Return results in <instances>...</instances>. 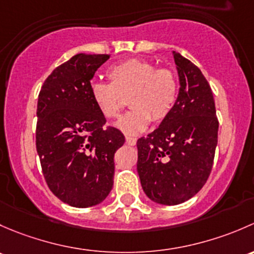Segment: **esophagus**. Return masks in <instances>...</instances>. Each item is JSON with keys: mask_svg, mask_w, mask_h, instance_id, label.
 <instances>
[{"mask_svg": "<svg viewBox=\"0 0 254 254\" xmlns=\"http://www.w3.org/2000/svg\"><path fill=\"white\" fill-rule=\"evenodd\" d=\"M126 143L129 145H135L137 143V139L134 137H129V135H126Z\"/></svg>", "mask_w": 254, "mask_h": 254, "instance_id": "esophagus-1", "label": "esophagus"}]
</instances>
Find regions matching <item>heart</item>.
I'll return each mask as SVG.
<instances>
[{
	"label": "heart",
	"instance_id": "heart-1",
	"mask_svg": "<svg viewBox=\"0 0 254 254\" xmlns=\"http://www.w3.org/2000/svg\"><path fill=\"white\" fill-rule=\"evenodd\" d=\"M110 83L94 82L90 95L96 109L105 119H116L128 97L132 109L117 121V128L127 134H137L150 121H164L174 109L179 93L176 73L170 68H156L146 60L129 59L108 70Z\"/></svg>",
	"mask_w": 254,
	"mask_h": 254
}]
</instances>
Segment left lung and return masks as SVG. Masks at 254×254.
Returning <instances> with one entry per match:
<instances>
[{
	"mask_svg": "<svg viewBox=\"0 0 254 254\" xmlns=\"http://www.w3.org/2000/svg\"><path fill=\"white\" fill-rule=\"evenodd\" d=\"M180 91L171 114L138 139L137 171L145 194L176 205L197 194L213 169L219 121L213 91L200 69L174 52Z\"/></svg>",
	"mask_w": 254,
	"mask_h": 254,
	"instance_id": "obj_1",
	"label": "left lung"
}]
</instances>
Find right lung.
Listing matches in <instances>:
<instances>
[{"instance_id":"right-lung-1","label":"right lung","mask_w":254,"mask_h":254,"mask_svg":"<svg viewBox=\"0 0 254 254\" xmlns=\"http://www.w3.org/2000/svg\"><path fill=\"white\" fill-rule=\"evenodd\" d=\"M110 55L78 54L46 78L39 93L36 150L51 192L64 203L88 208L114 186V155L124 145L117 128L105 127L90 95L91 79Z\"/></svg>"}]
</instances>
